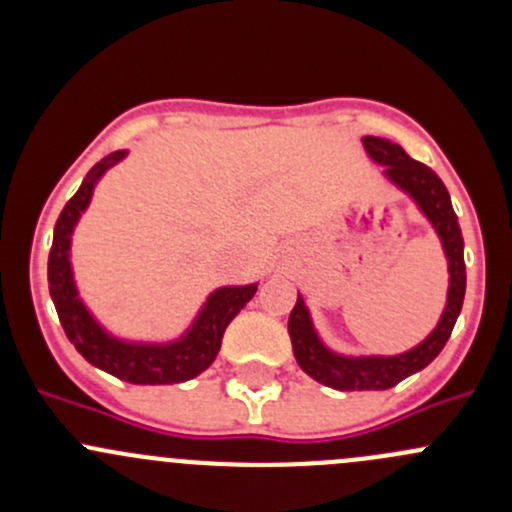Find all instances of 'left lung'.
Listing matches in <instances>:
<instances>
[{"mask_svg":"<svg viewBox=\"0 0 512 512\" xmlns=\"http://www.w3.org/2000/svg\"><path fill=\"white\" fill-rule=\"evenodd\" d=\"M361 141H364L366 153L376 163L386 165V175L416 200L423 215L436 227L448 257V275H451V280H448V302L438 327L418 347L399 356H356V359H352V356L332 354L314 334L307 307H304L302 297H297V304H294L287 322L294 359L314 381L332 386L337 391L391 389L399 381H404L406 376L426 369L441 354V349L446 347L448 337H451L453 327H456L458 314H461L463 297H466L463 235L456 213H453L451 195H448L443 180L428 165L406 156L404 148L396 146V143L376 136H364Z\"/></svg>","mask_w":512,"mask_h":512,"instance_id":"8db88e82","label":"left lung"}]
</instances>
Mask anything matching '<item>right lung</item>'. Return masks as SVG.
<instances>
[{
    "mask_svg": "<svg viewBox=\"0 0 512 512\" xmlns=\"http://www.w3.org/2000/svg\"><path fill=\"white\" fill-rule=\"evenodd\" d=\"M123 156L126 153L116 151L98 160L81 183V188L74 193V198L61 210L49 252V292L66 337L89 364L108 371L116 379L128 381V384H180V381L193 379L213 364L220 352L227 324L255 297L257 285L223 287L210 294L203 312L195 319L193 329L180 342L126 344L108 337L94 322V317L86 312L79 294H76L74 280H71L69 245L71 230L89 205L96 180Z\"/></svg>",
    "mask_w": 512,
    "mask_h": 512,
    "instance_id": "1",
    "label": "right lung"
}]
</instances>
